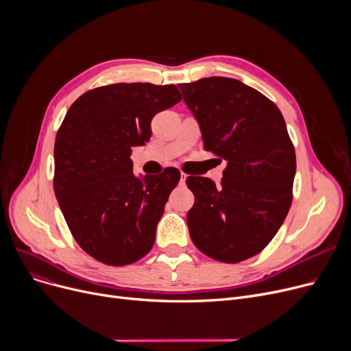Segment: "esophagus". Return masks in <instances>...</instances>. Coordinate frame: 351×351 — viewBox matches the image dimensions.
I'll list each match as a JSON object with an SVG mask.
<instances>
[{
	"mask_svg": "<svg viewBox=\"0 0 351 351\" xmlns=\"http://www.w3.org/2000/svg\"><path fill=\"white\" fill-rule=\"evenodd\" d=\"M186 176H188L186 173H183V172L180 173V182H182V185H185V182H186Z\"/></svg>",
	"mask_w": 351,
	"mask_h": 351,
	"instance_id": "esophagus-1",
	"label": "esophagus"
}]
</instances>
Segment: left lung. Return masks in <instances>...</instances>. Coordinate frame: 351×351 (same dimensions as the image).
<instances>
[{"instance_id":"left-lung-1","label":"left lung","mask_w":351,"mask_h":351,"mask_svg":"<svg viewBox=\"0 0 351 351\" xmlns=\"http://www.w3.org/2000/svg\"><path fill=\"white\" fill-rule=\"evenodd\" d=\"M179 88L205 151L228 162L220 186L209 178H186L195 195L186 217L191 239L217 262H243L270 243L291 206L296 152L285 118L259 90L233 78Z\"/></svg>"}]
</instances>
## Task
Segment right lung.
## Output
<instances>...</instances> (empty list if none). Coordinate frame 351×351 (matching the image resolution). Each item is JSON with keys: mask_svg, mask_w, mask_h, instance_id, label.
I'll return each mask as SVG.
<instances>
[{"mask_svg": "<svg viewBox=\"0 0 351 351\" xmlns=\"http://www.w3.org/2000/svg\"><path fill=\"white\" fill-rule=\"evenodd\" d=\"M182 99L175 85L112 84L82 94L58 129L53 191L77 243L95 261L126 266L149 253L180 172L139 179L132 147L151 138V121Z\"/></svg>", "mask_w": 351, "mask_h": 351, "instance_id": "1", "label": "right lung"}]
</instances>
